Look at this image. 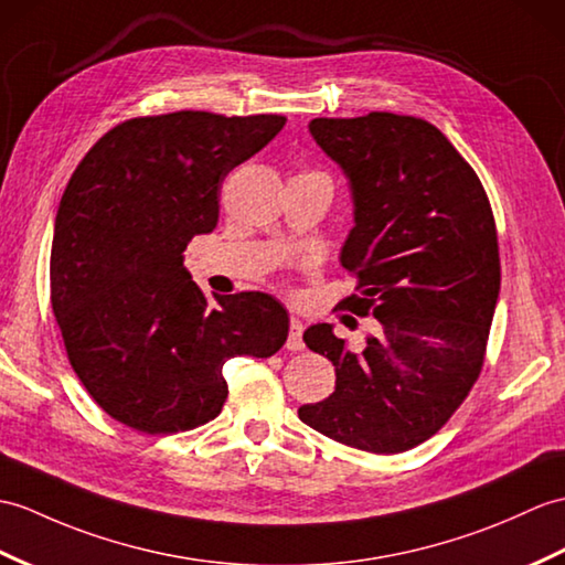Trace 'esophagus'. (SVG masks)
I'll list each match as a JSON object with an SVG mask.
<instances>
[{"instance_id": "esophagus-1", "label": "esophagus", "mask_w": 565, "mask_h": 565, "mask_svg": "<svg viewBox=\"0 0 565 565\" xmlns=\"http://www.w3.org/2000/svg\"><path fill=\"white\" fill-rule=\"evenodd\" d=\"M303 322H300L298 318H291V322H288V339H286V349L288 351H300L303 349Z\"/></svg>"}]
</instances>
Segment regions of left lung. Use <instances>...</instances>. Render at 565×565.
<instances>
[{
    "label": "left lung",
    "instance_id": "8db88e82",
    "mask_svg": "<svg viewBox=\"0 0 565 565\" xmlns=\"http://www.w3.org/2000/svg\"><path fill=\"white\" fill-rule=\"evenodd\" d=\"M312 139L344 170L353 228L342 267L359 277L344 300L380 322L361 349L310 324L303 342L332 361L334 392L300 422L349 448L395 455L438 433L477 383L501 259L489 196L438 127L409 115L318 117Z\"/></svg>",
    "mask_w": 565,
    "mask_h": 565
}]
</instances>
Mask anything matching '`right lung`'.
<instances>
[{
  "label": "right lung",
  "instance_id": "obj_1",
  "mask_svg": "<svg viewBox=\"0 0 565 565\" xmlns=\"http://www.w3.org/2000/svg\"><path fill=\"white\" fill-rule=\"evenodd\" d=\"M284 125L204 110L135 117L76 166L52 235L50 300L74 373L115 422L151 436L202 426L228 397L223 363L284 347L277 298L209 303L182 265L194 235L216 228L223 178Z\"/></svg>",
  "mask_w": 565,
  "mask_h": 565
}]
</instances>
